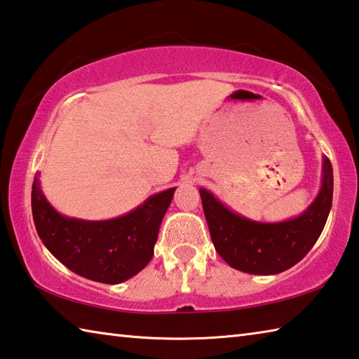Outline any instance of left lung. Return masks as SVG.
<instances>
[{"label":"left lung","mask_w":359,"mask_h":359,"mask_svg":"<svg viewBox=\"0 0 359 359\" xmlns=\"http://www.w3.org/2000/svg\"><path fill=\"white\" fill-rule=\"evenodd\" d=\"M215 250L232 269L250 275H278L298 264L320 237L333 204V166L322 157L320 190L306 210L278 223L254 221L231 210L199 188Z\"/></svg>","instance_id":"1"}]
</instances>
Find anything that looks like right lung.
I'll return each instance as SVG.
<instances>
[{"instance_id":"1","label":"right lung","mask_w":359,"mask_h":359,"mask_svg":"<svg viewBox=\"0 0 359 359\" xmlns=\"http://www.w3.org/2000/svg\"><path fill=\"white\" fill-rule=\"evenodd\" d=\"M174 191L175 187L155 193L121 217L89 221L57 212L45 198L37 172L31 191L32 218L45 248L69 270L95 283L121 284L151 262Z\"/></svg>"}]
</instances>
